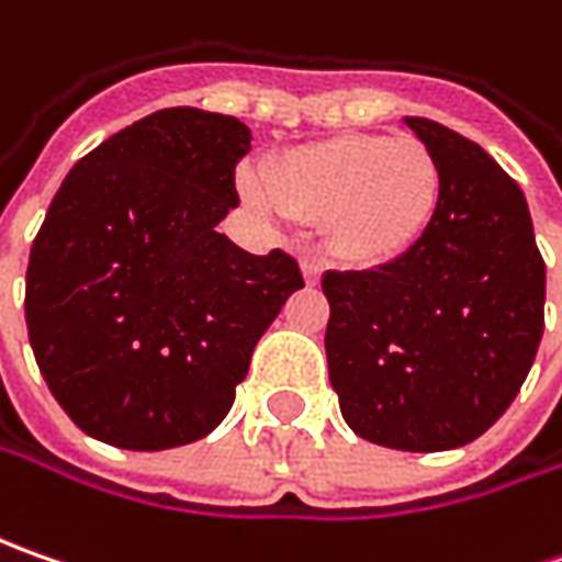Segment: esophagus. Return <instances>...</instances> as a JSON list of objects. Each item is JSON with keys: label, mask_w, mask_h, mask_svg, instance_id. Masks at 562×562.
<instances>
[{"label": "esophagus", "mask_w": 562, "mask_h": 562, "mask_svg": "<svg viewBox=\"0 0 562 562\" xmlns=\"http://www.w3.org/2000/svg\"><path fill=\"white\" fill-rule=\"evenodd\" d=\"M303 278H306V284H310V288H315V284H318V278H322V266H318L315 259H310V256L303 259Z\"/></svg>", "instance_id": "obj_1"}]
</instances>
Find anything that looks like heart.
<instances>
[{"mask_svg":"<svg viewBox=\"0 0 562 562\" xmlns=\"http://www.w3.org/2000/svg\"><path fill=\"white\" fill-rule=\"evenodd\" d=\"M244 193L262 212L322 222L325 247L350 266L406 256L441 203V165L413 137L335 134L303 143L247 175Z\"/></svg>","mask_w":562,"mask_h":562,"instance_id":"1","label":"heart"}]
</instances>
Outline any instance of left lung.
I'll return each mask as SVG.
<instances>
[{"label": "left lung", "mask_w": 562, "mask_h": 562, "mask_svg": "<svg viewBox=\"0 0 562 562\" xmlns=\"http://www.w3.org/2000/svg\"><path fill=\"white\" fill-rule=\"evenodd\" d=\"M441 165V203L394 262L325 271L328 375L366 441L435 453L507 413L544 335V259L519 184L479 143L403 119Z\"/></svg>", "instance_id": "1"}]
</instances>
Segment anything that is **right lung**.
<instances>
[{
  "label": "right lung",
  "mask_w": 562,
  "mask_h": 562,
  "mask_svg": "<svg viewBox=\"0 0 562 562\" xmlns=\"http://www.w3.org/2000/svg\"><path fill=\"white\" fill-rule=\"evenodd\" d=\"M244 121L162 109L68 171L27 266V335L58 406L121 450L200 441L293 291L296 259L215 225L237 200Z\"/></svg>",
  "instance_id": "obj_1"
}]
</instances>
